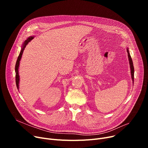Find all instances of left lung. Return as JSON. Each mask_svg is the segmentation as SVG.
I'll list each match as a JSON object with an SVG mask.
<instances>
[{
  "label": "left lung",
  "instance_id": "obj_1",
  "mask_svg": "<svg viewBox=\"0 0 148 148\" xmlns=\"http://www.w3.org/2000/svg\"><path fill=\"white\" fill-rule=\"evenodd\" d=\"M127 51L128 53V60H129V64H130V70H131V79L132 80H133V83H134V68L133 66V60H132L131 57L130 56V54L129 52L128 48L127 49Z\"/></svg>",
  "mask_w": 148,
  "mask_h": 148
}]
</instances>
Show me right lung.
I'll use <instances>...</instances> for the list:
<instances>
[{"mask_svg":"<svg viewBox=\"0 0 148 148\" xmlns=\"http://www.w3.org/2000/svg\"><path fill=\"white\" fill-rule=\"evenodd\" d=\"M34 38V36H29L27 38V39L26 40H25L23 42L22 47L21 48V51L20 53L19 54V56L17 58V62H16V64H15V71L16 74H15V82H16V86L17 88L18 89V90L19 89V82H20V76H19V73H18V68H19V65H20V61L21 59V56L22 54L23 53V51H24L25 47H26V45H27V44L31 41V40H32Z\"/></svg>","mask_w":148,"mask_h":148,"instance_id":"1","label":"right lung"}]
</instances>
